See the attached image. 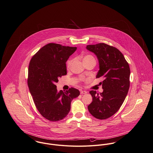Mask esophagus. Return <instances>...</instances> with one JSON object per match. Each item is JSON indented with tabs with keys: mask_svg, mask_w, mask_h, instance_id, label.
<instances>
[{
	"mask_svg": "<svg viewBox=\"0 0 153 153\" xmlns=\"http://www.w3.org/2000/svg\"><path fill=\"white\" fill-rule=\"evenodd\" d=\"M87 93V92L86 91H84V90H82V91H80V94H85Z\"/></svg>",
	"mask_w": 153,
	"mask_h": 153,
	"instance_id": "34e87169",
	"label": "esophagus"
}]
</instances>
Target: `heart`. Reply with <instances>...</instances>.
<instances>
[{
	"mask_svg": "<svg viewBox=\"0 0 153 153\" xmlns=\"http://www.w3.org/2000/svg\"><path fill=\"white\" fill-rule=\"evenodd\" d=\"M95 59L91 55H85L84 58H83V61H87V60H89V59ZM72 63H73V59H69L67 62H66V66H67V68H70L72 66Z\"/></svg>",
	"mask_w": 153,
	"mask_h": 153,
	"instance_id": "b5f03b06",
	"label": "heart"
}]
</instances>
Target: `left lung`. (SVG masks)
<instances>
[{
	"mask_svg": "<svg viewBox=\"0 0 153 153\" xmlns=\"http://www.w3.org/2000/svg\"><path fill=\"white\" fill-rule=\"evenodd\" d=\"M99 60L97 78L103 77V91H90L92 102L88 106L96 118L105 120L114 115L123 105L129 88L130 68L123 54L117 48L105 43L87 45Z\"/></svg>",
	"mask_w": 153,
	"mask_h": 153,
	"instance_id": "1",
	"label": "left lung"
}]
</instances>
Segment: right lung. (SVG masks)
I'll return each instance as SVG.
<instances>
[{
  "instance_id": "1",
  "label": "right lung",
  "mask_w": 153,
  "mask_h": 153,
  "mask_svg": "<svg viewBox=\"0 0 153 153\" xmlns=\"http://www.w3.org/2000/svg\"><path fill=\"white\" fill-rule=\"evenodd\" d=\"M76 49V47L49 43L30 61L27 85L37 110L48 121L64 118L71 110V101L80 95V91L73 87L58 92L55 85L59 77L66 75V62Z\"/></svg>"
}]
</instances>
